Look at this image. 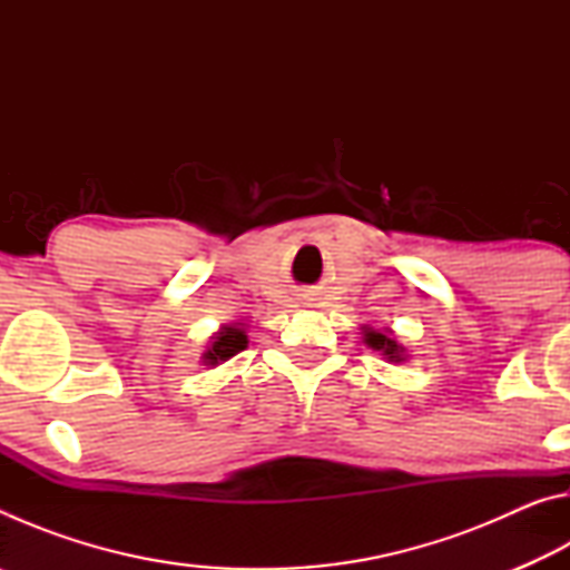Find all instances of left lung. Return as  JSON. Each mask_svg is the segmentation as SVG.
<instances>
[{"label":"left lung","instance_id":"obj_1","mask_svg":"<svg viewBox=\"0 0 570 570\" xmlns=\"http://www.w3.org/2000/svg\"><path fill=\"white\" fill-rule=\"evenodd\" d=\"M364 342L372 346V350H377V352H382L384 356H387L390 362H402L404 360V350L402 346L394 342V340H390L387 334H382V332H377V330H366L364 332Z\"/></svg>","mask_w":570,"mask_h":570}]
</instances>
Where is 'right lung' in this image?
Returning <instances> with one entry per match:
<instances>
[{"instance_id":"right-lung-1","label":"right lung","mask_w":570,"mask_h":570,"mask_svg":"<svg viewBox=\"0 0 570 570\" xmlns=\"http://www.w3.org/2000/svg\"><path fill=\"white\" fill-rule=\"evenodd\" d=\"M246 332L240 326H224V332H218L214 336V344L208 346V352L204 354L206 364H218L226 362L228 356L238 354L246 346Z\"/></svg>"}]
</instances>
